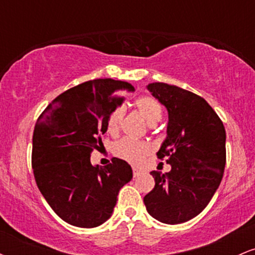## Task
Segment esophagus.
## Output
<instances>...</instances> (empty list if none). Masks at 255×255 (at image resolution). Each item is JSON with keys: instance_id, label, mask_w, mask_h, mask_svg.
<instances>
[{"instance_id": "34e87169", "label": "esophagus", "mask_w": 255, "mask_h": 255, "mask_svg": "<svg viewBox=\"0 0 255 255\" xmlns=\"http://www.w3.org/2000/svg\"><path fill=\"white\" fill-rule=\"evenodd\" d=\"M140 174H141V171H140L139 169H137V168H133V176H134V177H137Z\"/></svg>"}]
</instances>
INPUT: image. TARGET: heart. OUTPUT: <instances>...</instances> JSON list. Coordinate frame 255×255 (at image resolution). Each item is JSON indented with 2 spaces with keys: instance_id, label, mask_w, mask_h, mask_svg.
<instances>
[{
  "instance_id": "1",
  "label": "heart",
  "mask_w": 255,
  "mask_h": 255,
  "mask_svg": "<svg viewBox=\"0 0 255 255\" xmlns=\"http://www.w3.org/2000/svg\"><path fill=\"white\" fill-rule=\"evenodd\" d=\"M135 107L140 115L146 120L150 126L156 125L162 119V107L150 96H141L135 101ZM124 108H116L108 118L107 127L110 133H116L120 129L122 119H124ZM115 154L122 159L127 160L131 164H140L142 160L152 152V146L146 141L134 140L130 137H125L120 140L114 146Z\"/></svg>"
}]
</instances>
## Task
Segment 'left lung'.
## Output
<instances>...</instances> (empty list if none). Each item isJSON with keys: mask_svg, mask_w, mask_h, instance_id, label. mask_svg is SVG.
I'll return each mask as SVG.
<instances>
[{"mask_svg": "<svg viewBox=\"0 0 255 255\" xmlns=\"http://www.w3.org/2000/svg\"><path fill=\"white\" fill-rule=\"evenodd\" d=\"M147 90L168 110L166 137L157 156L171 170L151 171L154 188L145 195L146 210L157 221L180 224L198 216L221 184L225 166V129L200 96L164 83Z\"/></svg>", "mask_w": 255, "mask_h": 255, "instance_id": "1", "label": "left lung"}]
</instances>
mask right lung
<instances>
[{
    "label": "right lung",
    "mask_w": 255,
    "mask_h": 255,
    "mask_svg": "<svg viewBox=\"0 0 255 255\" xmlns=\"http://www.w3.org/2000/svg\"><path fill=\"white\" fill-rule=\"evenodd\" d=\"M134 92L129 83L114 79L86 81L61 93L34 126L32 168L38 188L60 218L79 228L103 224L114 212L120 189L133 177L126 160L91 164V152L102 148L108 118Z\"/></svg>",
    "instance_id": "1"
}]
</instances>
